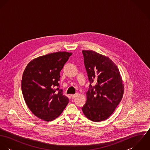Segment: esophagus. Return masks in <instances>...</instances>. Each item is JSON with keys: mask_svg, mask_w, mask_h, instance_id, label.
Masks as SVG:
<instances>
[{"mask_svg": "<svg viewBox=\"0 0 150 150\" xmlns=\"http://www.w3.org/2000/svg\"><path fill=\"white\" fill-rule=\"evenodd\" d=\"M78 95V93H76V94H74V95H71V97L72 99H74Z\"/></svg>", "mask_w": 150, "mask_h": 150, "instance_id": "34e87169", "label": "esophagus"}]
</instances>
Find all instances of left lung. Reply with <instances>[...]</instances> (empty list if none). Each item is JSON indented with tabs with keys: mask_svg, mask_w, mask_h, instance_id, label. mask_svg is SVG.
Masks as SVG:
<instances>
[{
	"mask_svg": "<svg viewBox=\"0 0 150 150\" xmlns=\"http://www.w3.org/2000/svg\"><path fill=\"white\" fill-rule=\"evenodd\" d=\"M82 52L90 84L81 109L92 121H102L113 113L122 98V79L117 66L109 58L92 50Z\"/></svg>",
	"mask_w": 150,
	"mask_h": 150,
	"instance_id": "1",
	"label": "left lung"
}]
</instances>
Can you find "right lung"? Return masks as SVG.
I'll list each match as a JSON object with an SVG mask.
<instances>
[{
    "label": "right lung",
    "instance_id": "obj_1",
    "mask_svg": "<svg viewBox=\"0 0 150 150\" xmlns=\"http://www.w3.org/2000/svg\"><path fill=\"white\" fill-rule=\"evenodd\" d=\"M71 52H57L36 58L26 66L21 80L22 95L32 113L51 121L62 112L69 99L60 89V72Z\"/></svg>",
    "mask_w": 150,
    "mask_h": 150
}]
</instances>
